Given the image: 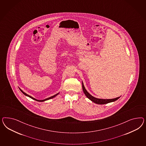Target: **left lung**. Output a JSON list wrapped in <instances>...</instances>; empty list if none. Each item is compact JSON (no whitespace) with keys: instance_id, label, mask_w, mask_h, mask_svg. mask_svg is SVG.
Returning <instances> with one entry per match:
<instances>
[{"instance_id":"left-lung-1","label":"left lung","mask_w":146,"mask_h":146,"mask_svg":"<svg viewBox=\"0 0 146 146\" xmlns=\"http://www.w3.org/2000/svg\"><path fill=\"white\" fill-rule=\"evenodd\" d=\"M19 89L20 90V91L22 92L25 95H26L27 96H28V97H30V98H31L32 99H33V100H35L36 101H38V102H44V101H47V100H49L50 99H51V98H53L54 97H56L57 95H58V94H59V93H58L57 94H56V95H53L52 96H51V97H49V98H46V99H45V100H37V99H35V98H34V97H31V96H29V95H28V94H27L26 93H25V92H23V91H22V90L20 88H19Z\"/></svg>"}]
</instances>
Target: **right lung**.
Instances as JSON below:
<instances>
[{"mask_svg": "<svg viewBox=\"0 0 146 146\" xmlns=\"http://www.w3.org/2000/svg\"><path fill=\"white\" fill-rule=\"evenodd\" d=\"M82 89H83V91H84V93L85 94V95L87 96V98H88L90 100H91L92 102L95 103H96L98 104H107V103H111V102H115L116 100H117L118 99H119L120 98V97H118L115 98H112V99L97 98L94 97L92 95H91L85 88L84 84H83V82H82Z\"/></svg>", "mask_w": 146, "mask_h": 146, "instance_id": "1", "label": "right lung"}]
</instances>
